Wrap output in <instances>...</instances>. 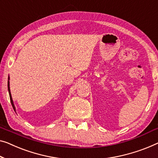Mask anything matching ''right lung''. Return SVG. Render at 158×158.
<instances>
[{
	"label": "right lung",
	"mask_w": 158,
	"mask_h": 158,
	"mask_svg": "<svg viewBox=\"0 0 158 158\" xmlns=\"http://www.w3.org/2000/svg\"><path fill=\"white\" fill-rule=\"evenodd\" d=\"M9 79H10V78H9L8 77V92H9V96H10V102H11V104H12V106H13V109L15 110V106H14V103H13V98H12V96H11V94H10V82H9Z\"/></svg>",
	"instance_id": "add662e5"
}]
</instances>
